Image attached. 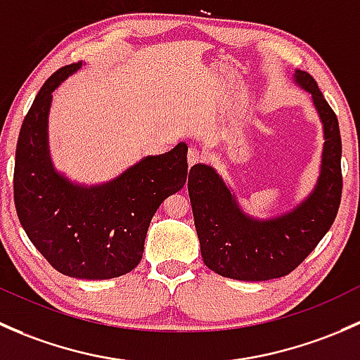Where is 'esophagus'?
<instances>
[{
    "label": "esophagus",
    "mask_w": 360,
    "mask_h": 360,
    "mask_svg": "<svg viewBox=\"0 0 360 360\" xmlns=\"http://www.w3.org/2000/svg\"><path fill=\"white\" fill-rule=\"evenodd\" d=\"M202 159H205V154H202L198 147H191V149H188V154H187L188 165L192 166V165H195V162L202 161Z\"/></svg>",
    "instance_id": "34e87169"
}]
</instances>
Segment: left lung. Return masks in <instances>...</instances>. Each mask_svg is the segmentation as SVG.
<instances>
[{
	"instance_id": "1",
	"label": "left lung",
	"mask_w": 360,
	"mask_h": 360,
	"mask_svg": "<svg viewBox=\"0 0 360 360\" xmlns=\"http://www.w3.org/2000/svg\"><path fill=\"white\" fill-rule=\"evenodd\" d=\"M295 84L312 98L322 124L319 176L312 192L291 210L266 218L246 213L236 192L210 165L188 172V198L201 257L218 276L269 281L288 276L317 246L335 221L342 199V139L336 114L314 77L295 70Z\"/></svg>"
}]
</instances>
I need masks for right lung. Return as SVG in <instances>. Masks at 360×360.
Listing matches in <instances>:
<instances>
[{
  "label": "right lung",
  "instance_id": "add662e5",
  "mask_svg": "<svg viewBox=\"0 0 360 360\" xmlns=\"http://www.w3.org/2000/svg\"><path fill=\"white\" fill-rule=\"evenodd\" d=\"M83 68L58 69L36 95L15 153L13 198L31 243L53 269L76 279H112L131 272L143 255L150 220L187 181V143L143 155L100 184H79L58 172L48 140L53 91Z\"/></svg>",
  "mask_w": 360,
  "mask_h": 360
}]
</instances>
